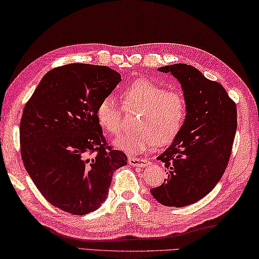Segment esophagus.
I'll use <instances>...</instances> for the list:
<instances>
[{
  "label": "esophagus",
  "mask_w": 259,
  "mask_h": 259,
  "mask_svg": "<svg viewBox=\"0 0 259 259\" xmlns=\"http://www.w3.org/2000/svg\"><path fill=\"white\" fill-rule=\"evenodd\" d=\"M128 164L131 166H137V167H145L147 165H149V162L147 159L143 158H135V157H128Z\"/></svg>",
  "instance_id": "34e87169"
}]
</instances>
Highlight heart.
I'll use <instances>...</instances> for the list:
<instances>
[{
    "label": "heart",
    "mask_w": 259,
    "mask_h": 259,
    "mask_svg": "<svg viewBox=\"0 0 259 259\" xmlns=\"http://www.w3.org/2000/svg\"><path fill=\"white\" fill-rule=\"evenodd\" d=\"M124 107L140 109L135 118L137 128L121 133L113 145L128 154H139L156 143L167 145L182 128L187 117V103L180 93L167 91L151 80L139 79L122 90ZM122 110L113 95H105L96 107V119L109 134L120 130Z\"/></svg>",
    "instance_id": "b5f03b06"
}]
</instances>
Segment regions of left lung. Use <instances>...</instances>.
I'll use <instances>...</instances> for the list:
<instances>
[{"mask_svg":"<svg viewBox=\"0 0 259 259\" xmlns=\"http://www.w3.org/2000/svg\"><path fill=\"white\" fill-rule=\"evenodd\" d=\"M158 71L180 82L187 117L171 146L157 157L167 179L150 193L160 204L182 207L200 201L222 179L236 132V105L222 84L192 65H166Z\"/></svg>","mask_w":259,"mask_h":259,"instance_id":"1","label":"left lung"}]
</instances>
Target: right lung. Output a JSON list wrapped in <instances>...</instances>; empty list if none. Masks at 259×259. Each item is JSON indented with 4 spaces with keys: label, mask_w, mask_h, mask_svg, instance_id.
<instances>
[{
    "label": "right lung",
    "mask_w": 259,
    "mask_h": 259,
    "mask_svg": "<svg viewBox=\"0 0 259 259\" xmlns=\"http://www.w3.org/2000/svg\"><path fill=\"white\" fill-rule=\"evenodd\" d=\"M121 81L108 66L69 64L47 73L25 105L20 120L24 166L45 198L83 215L105 201L124 152L108 146L96 107Z\"/></svg>",
    "instance_id": "obj_1"
}]
</instances>
